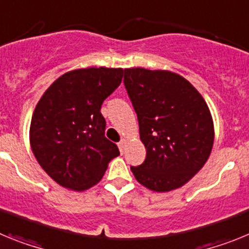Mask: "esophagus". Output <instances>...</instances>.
<instances>
[{
  "mask_svg": "<svg viewBox=\"0 0 249 249\" xmlns=\"http://www.w3.org/2000/svg\"><path fill=\"white\" fill-rule=\"evenodd\" d=\"M126 142H127L126 140H121V141H120V143H118V146H120L121 152L124 151V146H126Z\"/></svg>",
  "mask_w": 249,
  "mask_h": 249,
  "instance_id": "obj_1",
  "label": "esophagus"
}]
</instances>
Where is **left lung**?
I'll return each mask as SVG.
<instances>
[{
    "label": "left lung",
    "mask_w": 249,
    "mask_h": 249,
    "mask_svg": "<svg viewBox=\"0 0 249 249\" xmlns=\"http://www.w3.org/2000/svg\"><path fill=\"white\" fill-rule=\"evenodd\" d=\"M123 82L147 152L143 163L131 171L156 192L179 188L212 151L214 129L206 101L186 78L169 71L127 68Z\"/></svg>",
    "instance_id": "8db88e82"
}]
</instances>
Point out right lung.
<instances>
[{
    "instance_id": "add662e5",
    "label": "right lung",
    "mask_w": 249,
    "mask_h": 249,
    "mask_svg": "<svg viewBox=\"0 0 249 249\" xmlns=\"http://www.w3.org/2000/svg\"><path fill=\"white\" fill-rule=\"evenodd\" d=\"M122 76V68L74 70L57 78L37 103L31 121V148L59 186L89 190L120 155L118 147L105 137L101 106L121 85Z\"/></svg>"
}]
</instances>
